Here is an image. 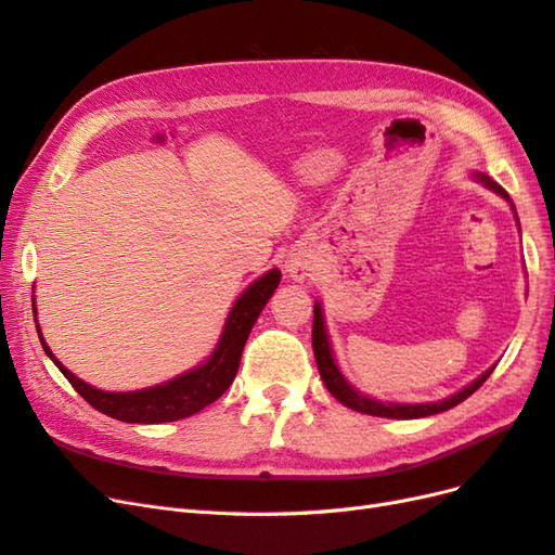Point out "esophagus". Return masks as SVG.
Segmentation results:
<instances>
[{
    "label": "esophagus",
    "instance_id": "obj_1",
    "mask_svg": "<svg viewBox=\"0 0 555 555\" xmlns=\"http://www.w3.org/2000/svg\"><path fill=\"white\" fill-rule=\"evenodd\" d=\"M310 268L304 263V261H292L289 263V275L294 278V280H304V278H308L310 273Z\"/></svg>",
    "mask_w": 555,
    "mask_h": 555
}]
</instances>
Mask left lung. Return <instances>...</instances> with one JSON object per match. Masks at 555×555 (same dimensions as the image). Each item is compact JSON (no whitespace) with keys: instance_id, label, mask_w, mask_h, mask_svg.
Listing matches in <instances>:
<instances>
[{"instance_id":"8db88e82","label":"left lung","mask_w":555,"mask_h":555,"mask_svg":"<svg viewBox=\"0 0 555 555\" xmlns=\"http://www.w3.org/2000/svg\"><path fill=\"white\" fill-rule=\"evenodd\" d=\"M479 180L483 184H489V188L495 190L500 196L509 198V194L502 190L498 182H493L491 178L479 176ZM312 349H314V361H317V367H319V375H322V382L326 384V389L331 391V396L335 400H340L343 405H347L349 410L373 414V416H384V418H418V416H430V414H438V412L456 408L459 402H463L467 396H473L493 373V367H489V371H486L479 379H475L473 384L465 386L463 391L453 393L451 398L440 400V402H424V405H398V402H379V400H373L367 396H361L359 391L351 389L347 379L340 375L338 365H335V361H333L328 338H326V328H324V317H322V308H319V304L314 306V319H312Z\"/></svg>"}]
</instances>
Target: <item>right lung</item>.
<instances>
[{
  "label": "right lung",
  "instance_id": "right-lung-1",
  "mask_svg": "<svg viewBox=\"0 0 555 555\" xmlns=\"http://www.w3.org/2000/svg\"><path fill=\"white\" fill-rule=\"evenodd\" d=\"M278 284H280V271H268L236 300V306H233L227 319L222 340L204 365H198L190 373L143 391L108 393V391L94 389V386L72 375L53 354H50L48 345L41 338L39 326H37V333L46 354L53 359V363L60 367V373L69 379L74 389L86 398L94 410L127 424L178 422V418L201 412L229 389L233 377L238 373L247 335L251 326H255L259 312L268 304V298H271L273 292L278 289Z\"/></svg>",
  "mask_w": 555,
  "mask_h": 555
}]
</instances>
